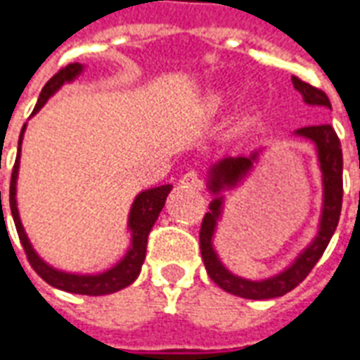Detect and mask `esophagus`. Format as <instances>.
Listing matches in <instances>:
<instances>
[{
  "instance_id": "esophagus-1",
  "label": "esophagus",
  "mask_w": 360,
  "mask_h": 360,
  "mask_svg": "<svg viewBox=\"0 0 360 360\" xmlns=\"http://www.w3.org/2000/svg\"><path fill=\"white\" fill-rule=\"evenodd\" d=\"M179 185L183 188H202V179L200 175L196 172H187L181 177Z\"/></svg>"
}]
</instances>
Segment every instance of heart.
I'll list each match as a JSON object with an SVG mask.
<instances>
[{"instance_id": "heart-1", "label": "heart", "mask_w": 360, "mask_h": 360, "mask_svg": "<svg viewBox=\"0 0 360 360\" xmlns=\"http://www.w3.org/2000/svg\"><path fill=\"white\" fill-rule=\"evenodd\" d=\"M215 103H217V105H219V103H221V98H215Z\"/></svg>"}]
</instances>
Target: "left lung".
Listing matches in <instances>:
<instances>
[{"mask_svg":"<svg viewBox=\"0 0 360 360\" xmlns=\"http://www.w3.org/2000/svg\"><path fill=\"white\" fill-rule=\"evenodd\" d=\"M294 87L302 93L307 105L328 106L330 98L326 93L307 84L303 79L292 76ZM297 135L307 137L316 145L319 150V160H321L322 181H324V207H322V219L319 234L313 240V244L303 252L294 262L292 267H288L281 275L267 278V281L254 282L234 276L229 273L227 269L221 265L217 255L212 246V236H214L215 223L221 214V198H215L210 204V212L204 215L200 225V254L206 265V271L210 278L223 288L225 292L246 300H271V297H281L288 294L292 290L307 278V275L313 271L316 262L321 259L324 250L328 246L332 234L336 231L340 214H342V198H343V156H342V143L338 139L334 127L330 124H321V126H307L300 127ZM257 153L252 156H238V158H225L219 164H215L210 172V191L219 193L225 187H233L246 175L255 164Z\"/></svg>","mask_w":360,"mask_h":360,"instance_id":"1","label":"left lung"}]
</instances>
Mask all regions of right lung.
<instances>
[{"label":"right lung","mask_w":360,"mask_h":360,"mask_svg":"<svg viewBox=\"0 0 360 360\" xmlns=\"http://www.w3.org/2000/svg\"><path fill=\"white\" fill-rule=\"evenodd\" d=\"M79 72H82V65L78 63H72V65H66L65 68L53 76L47 84L44 85L41 89V95H39L38 103H36V108L34 112L36 114L45 105V101L51 97L53 93L57 91L60 85L65 82H70L72 78H76ZM22 131H20V137H18V154L17 160H15V166H13V173H11V187H9V206L11 214H13V221H15V227H17L18 238H20V244L24 248V254L28 257V263L32 265V269L38 273L41 278H44L47 284H51L55 288L65 290V292H70V294H82V295H105V294H114L118 290L129 286L141 273V265L145 262L146 255V242H148V234H150V229L158 219L162 207L166 204V198L169 191H172V185H162V187L148 188L145 193H141L135 202H133L131 214H129V229L133 231V244L131 250L127 252V255L122 259V262L116 265L110 271H106L103 275L95 276H82V275H66V273H60V271H55L49 265H45L41 259H39L36 252L32 250L30 242L26 238V233H24L22 223H20V217H18L17 210V200H15V183H17V173H18V158H20V141H22ZM0 206H1V191H0Z\"/></svg>","instance_id":"right-lung-1"}]
</instances>
